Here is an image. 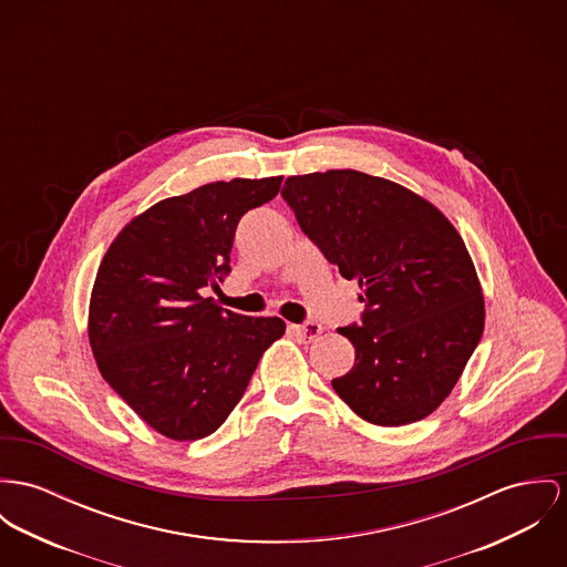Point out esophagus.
I'll use <instances>...</instances> for the list:
<instances>
[{"label":"esophagus","mask_w":567,"mask_h":567,"mask_svg":"<svg viewBox=\"0 0 567 567\" xmlns=\"http://www.w3.org/2000/svg\"><path fill=\"white\" fill-rule=\"evenodd\" d=\"M291 330L302 339V341H315L321 332H323V328L319 326V323H315V321H308V323H302V326H291Z\"/></svg>","instance_id":"obj_1"}]
</instances>
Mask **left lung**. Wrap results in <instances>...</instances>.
Listing matches in <instances>:
<instances>
[{"label": "left lung", "instance_id": "obj_1", "mask_svg": "<svg viewBox=\"0 0 567 567\" xmlns=\"http://www.w3.org/2000/svg\"><path fill=\"white\" fill-rule=\"evenodd\" d=\"M282 198L323 257L362 289V323L339 328L355 362L332 389L373 425L430 416L485 321L480 276L455 226L412 189L358 171L289 176Z\"/></svg>", "mask_w": 567, "mask_h": 567}]
</instances>
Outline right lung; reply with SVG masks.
<instances>
[{"label": "right lung", "mask_w": 567, "mask_h": 567, "mask_svg": "<svg viewBox=\"0 0 567 567\" xmlns=\"http://www.w3.org/2000/svg\"><path fill=\"white\" fill-rule=\"evenodd\" d=\"M282 176L216 181L159 200L116 235L99 265L87 339L103 380L157 434L218 430L239 403L280 317H246L203 298L230 271L241 216L269 203Z\"/></svg>", "instance_id": "obj_1"}]
</instances>
